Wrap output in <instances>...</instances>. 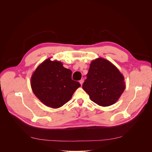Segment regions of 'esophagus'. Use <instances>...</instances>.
<instances>
[{"label": "esophagus", "instance_id": "34e87169", "mask_svg": "<svg viewBox=\"0 0 152 152\" xmlns=\"http://www.w3.org/2000/svg\"><path fill=\"white\" fill-rule=\"evenodd\" d=\"M79 83H80L81 85L82 86V85H83V83H84V79H81V80L79 81Z\"/></svg>", "mask_w": 152, "mask_h": 152}]
</instances>
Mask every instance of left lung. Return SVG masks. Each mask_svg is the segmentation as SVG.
I'll return each instance as SVG.
<instances>
[{
	"mask_svg": "<svg viewBox=\"0 0 152 152\" xmlns=\"http://www.w3.org/2000/svg\"><path fill=\"white\" fill-rule=\"evenodd\" d=\"M83 89L91 100L102 107L116 103L126 88L124 77L108 60L98 58L90 65Z\"/></svg>",
	"mask_w": 152,
	"mask_h": 152,
	"instance_id": "1",
	"label": "left lung"
}]
</instances>
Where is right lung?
<instances>
[{"label": "right lung", "mask_w": 152, "mask_h": 152, "mask_svg": "<svg viewBox=\"0 0 152 152\" xmlns=\"http://www.w3.org/2000/svg\"><path fill=\"white\" fill-rule=\"evenodd\" d=\"M72 72L61 62L47 58L36 69L31 86L36 96L44 105L58 108L67 103L80 83L71 79Z\"/></svg>", "instance_id": "obj_1"}]
</instances>
